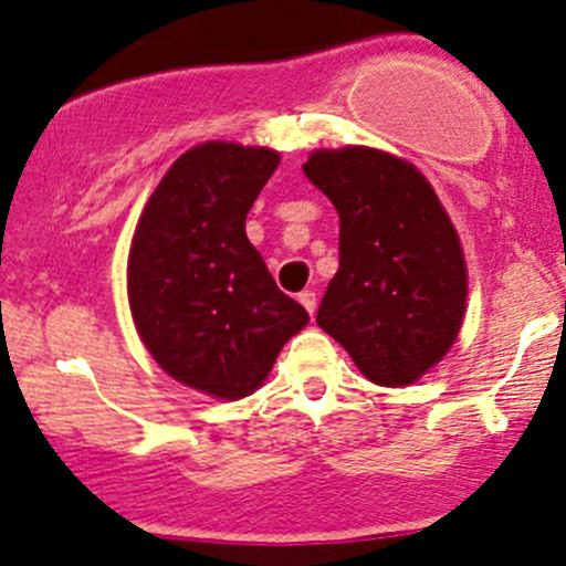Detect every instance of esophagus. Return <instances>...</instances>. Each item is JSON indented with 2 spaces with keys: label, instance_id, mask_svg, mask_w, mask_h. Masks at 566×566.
I'll return each instance as SVG.
<instances>
[{
  "label": "esophagus",
  "instance_id": "esophagus-1",
  "mask_svg": "<svg viewBox=\"0 0 566 566\" xmlns=\"http://www.w3.org/2000/svg\"><path fill=\"white\" fill-rule=\"evenodd\" d=\"M298 301L304 304V310L310 312V315H315L317 310V295L312 293V290H304V293H298Z\"/></svg>",
  "mask_w": 566,
  "mask_h": 566
}]
</instances>
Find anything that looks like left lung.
<instances>
[{"instance_id":"obj_1","label":"left lung","mask_w":566,"mask_h":566,"mask_svg":"<svg viewBox=\"0 0 566 566\" xmlns=\"http://www.w3.org/2000/svg\"><path fill=\"white\" fill-rule=\"evenodd\" d=\"M304 175L339 213V271L317 325L373 384H413L465 315V256L447 210L413 164L373 147L315 150Z\"/></svg>"}]
</instances>
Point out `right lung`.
<instances>
[{"label": "right lung", "instance_id": "right-lung-1", "mask_svg": "<svg viewBox=\"0 0 566 566\" xmlns=\"http://www.w3.org/2000/svg\"><path fill=\"white\" fill-rule=\"evenodd\" d=\"M279 153L205 142L147 199L128 254V304L158 367L191 389L241 399L260 389L310 315L284 295L247 238V213Z\"/></svg>", "mask_w": 566, "mask_h": 566}]
</instances>
